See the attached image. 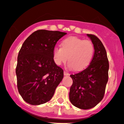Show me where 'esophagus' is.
<instances>
[{
	"label": "esophagus",
	"instance_id": "esophagus-1",
	"mask_svg": "<svg viewBox=\"0 0 124 124\" xmlns=\"http://www.w3.org/2000/svg\"><path fill=\"white\" fill-rule=\"evenodd\" d=\"M63 74H64V75H65V76L69 75V73H68V72H67L66 71H64V72H63Z\"/></svg>",
	"mask_w": 124,
	"mask_h": 124
}]
</instances>
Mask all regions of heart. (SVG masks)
Here are the masks:
<instances>
[{
	"label": "heart",
	"mask_w": 124,
	"mask_h": 124,
	"mask_svg": "<svg viewBox=\"0 0 124 124\" xmlns=\"http://www.w3.org/2000/svg\"><path fill=\"white\" fill-rule=\"evenodd\" d=\"M94 52V46L91 41L70 36L61 42V47H54L52 57L57 65H61L69 59L70 61L67 63V67L81 71L88 66Z\"/></svg>",
	"instance_id": "b5f03b06"
}]
</instances>
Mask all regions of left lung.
Segmentation results:
<instances>
[{"label": "left lung", "mask_w": 124, "mask_h": 124, "mask_svg": "<svg viewBox=\"0 0 124 124\" xmlns=\"http://www.w3.org/2000/svg\"><path fill=\"white\" fill-rule=\"evenodd\" d=\"M94 46V53L89 66L77 74L71 75L73 84L69 99L78 108H94L103 98L108 81L109 61L102 42L93 34H87Z\"/></svg>", "instance_id": "8db88e82"}]
</instances>
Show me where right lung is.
I'll use <instances>...</instances> for the list:
<instances>
[{
    "label": "right lung",
    "instance_id": "obj_1",
    "mask_svg": "<svg viewBox=\"0 0 124 124\" xmlns=\"http://www.w3.org/2000/svg\"><path fill=\"white\" fill-rule=\"evenodd\" d=\"M67 33L40 30L32 33L19 51L16 67L18 92L24 101L40 105L50 101L63 77L53 61L55 44Z\"/></svg>",
    "mask_w": 124,
    "mask_h": 124
}]
</instances>
